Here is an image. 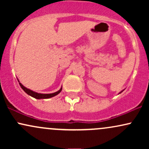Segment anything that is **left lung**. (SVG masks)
<instances>
[{
	"label": "left lung",
	"mask_w": 149,
	"mask_h": 149,
	"mask_svg": "<svg viewBox=\"0 0 149 149\" xmlns=\"http://www.w3.org/2000/svg\"><path fill=\"white\" fill-rule=\"evenodd\" d=\"M122 92H123V91H122ZM121 92H120V93H121Z\"/></svg>",
	"instance_id": "1"
}]
</instances>
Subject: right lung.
<instances>
[{"label":"right lung","instance_id":"1","mask_svg":"<svg viewBox=\"0 0 149 149\" xmlns=\"http://www.w3.org/2000/svg\"><path fill=\"white\" fill-rule=\"evenodd\" d=\"M19 83L20 86H21V88H22V90L24 91L26 93L28 94L29 95H30V96L34 97V98L36 99H38V100H40V99H48V98H51V97H53L54 96H56V95H57L58 94L60 93L61 90H62V88H61L60 90H59V91L54 92V93H52V94H39V93H37V92H35L33 91H32V90H29V89H27L26 88H25L24 85H22L21 83Z\"/></svg>","mask_w":149,"mask_h":149}]
</instances>
